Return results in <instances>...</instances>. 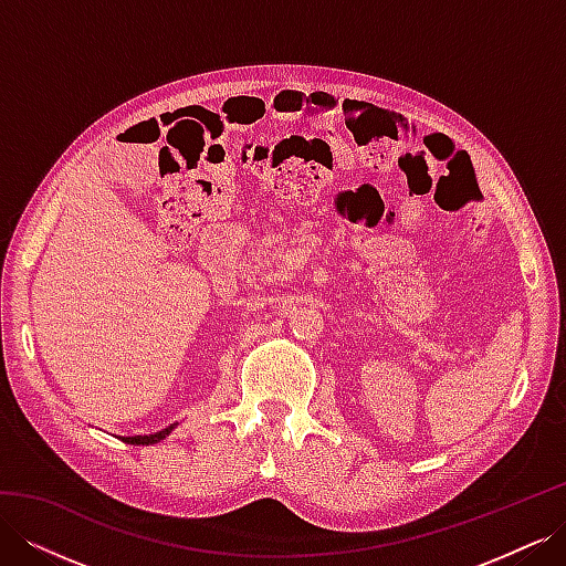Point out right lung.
Returning a JSON list of instances; mask_svg holds the SVG:
<instances>
[{"label": "right lung", "instance_id": "right-lung-1", "mask_svg": "<svg viewBox=\"0 0 566 566\" xmlns=\"http://www.w3.org/2000/svg\"><path fill=\"white\" fill-rule=\"evenodd\" d=\"M177 427V422L175 424H169V427H165V430H160V432H153V434H136V437H125L123 441H127V443H136V447H150V443H158V441H163L165 437H169L172 434V430Z\"/></svg>", "mask_w": 566, "mask_h": 566}]
</instances>
